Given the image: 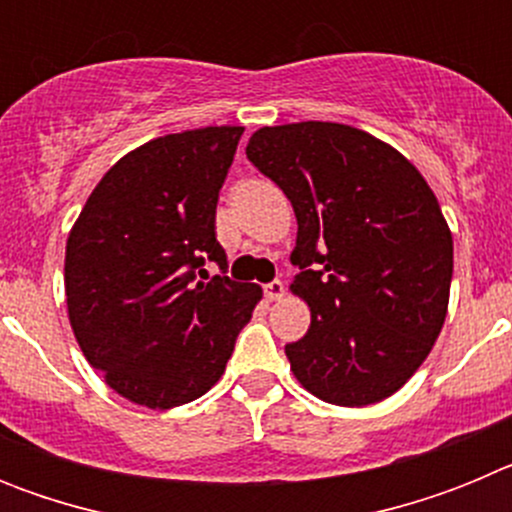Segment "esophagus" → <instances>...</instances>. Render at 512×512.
<instances>
[{"label":"esophagus","mask_w":512,"mask_h":512,"mask_svg":"<svg viewBox=\"0 0 512 512\" xmlns=\"http://www.w3.org/2000/svg\"><path fill=\"white\" fill-rule=\"evenodd\" d=\"M284 292H287V289H284V284L279 282V279H277V282H269L264 287V295H266V300H269V302H279L284 297Z\"/></svg>","instance_id":"esophagus-1"}]
</instances>
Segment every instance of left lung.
I'll return each instance as SVG.
<instances>
[{
	"instance_id": "left-lung-1",
	"label": "left lung",
	"mask_w": 512,
	"mask_h": 512,
	"mask_svg": "<svg viewBox=\"0 0 512 512\" xmlns=\"http://www.w3.org/2000/svg\"><path fill=\"white\" fill-rule=\"evenodd\" d=\"M246 156L295 207L289 289L312 320L284 346L289 369L330 405L387 400L449 312L454 238L436 194L397 148L341 122L259 128Z\"/></svg>"
}]
</instances>
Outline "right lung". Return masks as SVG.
<instances>
[{
	"label": "right lung",
	"instance_id": "right-lung-1",
	"mask_svg": "<svg viewBox=\"0 0 512 512\" xmlns=\"http://www.w3.org/2000/svg\"><path fill=\"white\" fill-rule=\"evenodd\" d=\"M241 135V125L184 130L125 153L69 233L71 330L104 384L135 405L179 408L215 387L264 297L251 282H201L205 259L228 266L215 207Z\"/></svg>",
	"mask_w": 512,
	"mask_h": 512
}]
</instances>
